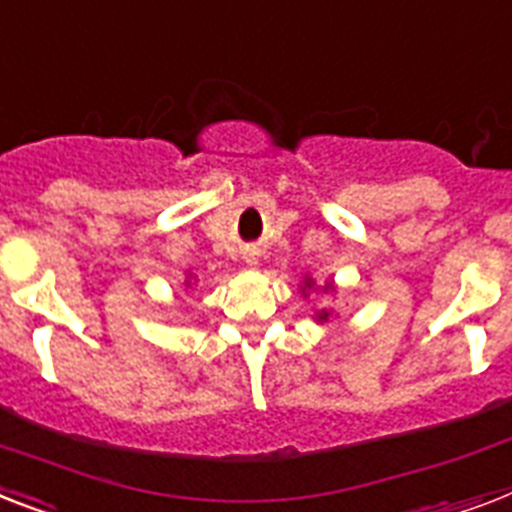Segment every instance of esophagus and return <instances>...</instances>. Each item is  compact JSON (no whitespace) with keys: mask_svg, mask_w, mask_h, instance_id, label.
I'll list each match as a JSON object with an SVG mask.
<instances>
[{"mask_svg":"<svg viewBox=\"0 0 512 512\" xmlns=\"http://www.w3.org/2000/svg\"><path fill=\"white\" fill-rule=\"evenodd\" d=\"M247 263H249V265H257V257H255V255H249V257H247Z\"/></svg>","mask_w":512,"mask_h":512,"instance_id":"34e87169","label":"esophagus"}]
</instances>
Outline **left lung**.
I'll list each match as a JSON object with an SVG mask.
<instances>
[{
  "label": "left lung",
  "instance_id": "8db88e82",
  "mask_svg": "<svg viewBox=\"0 0 512 512\" xmlns=\"http://www.w3.org/2000/svg\"><path fill=\"white\" fill-rule=\"evenodd\" d=\"M310 289H318L321 294H336V284H334V278H328L326 284L318 286L315 284V278L313 276H305V281H302V297H307V292ZM334 315V310H328V307H323V310H318V313L313 315V321L315 323H328V318Z\"/></svg>",
  "mask_w": 512,
  "mask_h": 512
}]
</instances>
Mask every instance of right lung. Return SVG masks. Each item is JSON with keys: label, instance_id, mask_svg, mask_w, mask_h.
<instances>
[{"label": "right lung", "instance_id": "right-lung-1", "mask_svg": "<svg viewBox=\"0 0 512 512\" xmlns=\"http://www.w3.org/2000/svg\"><path fill=\"white\" fill-rule=\"evenodd\" d=\"M184 286H186V289H191V286H194V276H191V273H186V281H184Z\"/></svg>", "mask_w": 512, "mask_h": 512}]
</instances>
